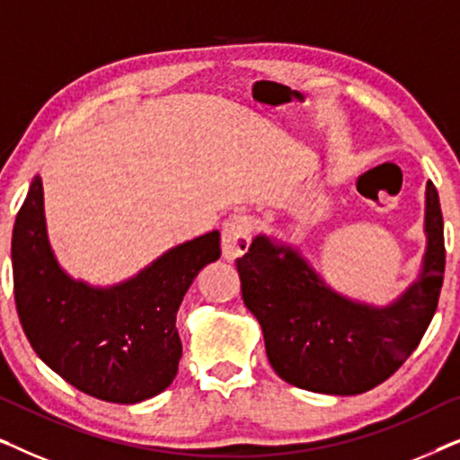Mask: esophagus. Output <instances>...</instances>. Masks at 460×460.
I'll return each mask as SVG.
<instances>
[{"label":"esophagus","mask_w":460,"mask_h":460,"mask_svg":"<svg viewBox=\"0 0 460 460\" xmlns=\"http://www.w3.org/2000/svg\"><path fill=\"white\" fill-rule=\"evenodd\" d=\"M251 234H253V219L247 216H232L222 226V253L228 261H234L247 253Z\"/></svg>","instance_id":"obj_1"}]
</instances>
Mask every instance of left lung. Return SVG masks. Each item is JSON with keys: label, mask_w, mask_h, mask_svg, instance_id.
Here are the masks:
<instances>
[{"label": "left lung", "mask_w": 460, "mask_h": 460, "mask_svg": "<svg viewBox=\"0 0 460 460\" xmlns=\"http://www.w3.org/2000/svg\"><path fill=\"white\" fill-rule=\"evenodd\" d=\"M425 236L419 276L387 305L345 297L299 249L255 236L236 270L243 301L261 326L276 375L331 395L364 394L389 379L417 349L442 291L444 219L431 181L425 190Z\"/></svg>", "instance_id": "left-lung-1"}]
</instances>
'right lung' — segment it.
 <instances>
[{
  "instance_id": "obj_1",
  "label": "right lung",
  "mask_w": 460,
  "mask_h": 460,
  "mask_svg": "<svg viewBox=\"0 0 460 460\" xmlns=\"http://www.w3.org/2000/svg\"><path fill=\"white\" fill-rule=\"evenodd\" d=\"M219 255L213 230L165 251L119 285H87L56 260L35 175L12 232L18 318L35 354L66 383L98 400L136 404L178 375L175 314L200 270Z\"/></svg>"
}]
</instances>
